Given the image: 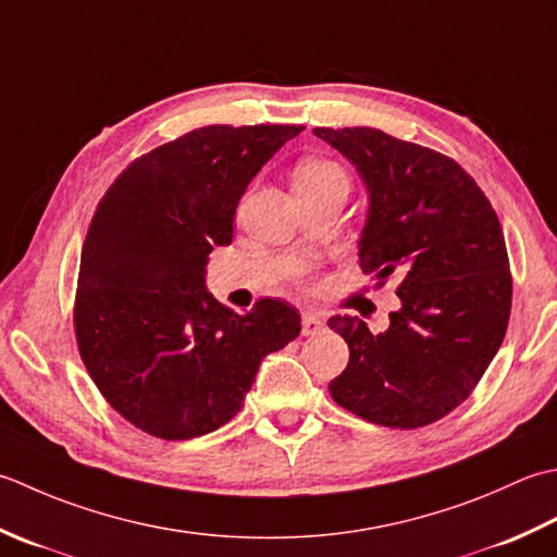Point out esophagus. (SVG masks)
Returning <instances> with one entry per match:
<instances>
[{
  "label": "esophagus",
  "mask_w": 557,
  "mask_h": 557,
  "mask_svg": "<svg viewBox=\"0 0 557 557\" xmlns=\"http://www.w3.org/2000/svg\"><path fill=\"white\" fill-rule=\"evenodd\" d=\"M322 329H324V320L320 314H314V312L302 314V334L305 336H312L317 332H322Z\"/></svg>",
  "instance_id": "esophagus-1"
}]
</instances>
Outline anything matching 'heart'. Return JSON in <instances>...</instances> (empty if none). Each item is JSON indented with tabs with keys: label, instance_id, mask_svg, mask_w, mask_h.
Returning <instances> with one entry per match:
<instances>
[{
	"label": "heart",
	"instance_id": "1",
	"mask_svg": "<svg viewBox=\"0 0 557 557\" xmlns=\"http://www.w3.org/2000/svg\"><path fill=\"white\" fill-rule=\"evenodd\" d=\"M338 183L348 185L346 173L336 163L322 161V158H310V161H302L298 168H295V173H293L295 191L320 189V187L338 185Z\"/></svg>",
	"mask_w": 557,
	"mask_h": 557
}]
</instances>
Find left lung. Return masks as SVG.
Listing matches in <instances>:
<instances>
[{
	"label": "left lung",
	"mask_w": 557,
	"mask_h": 557,
	"mask_svg": "<svg viewBox=\"0 0 557 557\" xmlns=\"http://www.w3.org/2000/svg\"><path fill=\"white\" fill-rule=\"evenodd\" d=\"M312 132L366 185L360 267L377 283L401 278V308L382 334L358 317H329L350 350L329 392L370 423H435L473 392L507 332L512 278L500 221L447 156L372 127Z\"/></svg>",
	"instance_id": "1"
}]
</instances>
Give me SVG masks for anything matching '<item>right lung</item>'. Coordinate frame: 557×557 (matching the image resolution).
I'll use <instances>...</instances> for the list:
<instances>
[{"label":"right lung","instance_id":"obj_1","mask_svg":"<svg viewBox=\"0 0 557 557\" xmlns=\"http://www.w3.org/2000/svg\"><path fill=\"white\" fill-rule=\"evenodd\" d=\"M295 124H211L136 158L98 203L78 271L74 326L84 366L144 433L189 440L240 411L264 356L300 334L293 305L245 314L207 290L213 247L233 243L247 185Z\"/></svg>","mask_w":557,"mask_h":557}]
</instances>
